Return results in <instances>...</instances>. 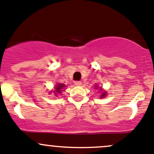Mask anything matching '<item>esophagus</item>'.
Here are the masks:
<instances>
[{
  "instance_id": "esophagus-1",
  "label": "esophagus",
  "mask_w": 154,
  "mask_h": 154,
  "mask_svg": "<svg viewBox=\"0 0 154 154\" xmlns=\"http://www.w3.org/2000/svg\"><path fill=\"white\" fill-rule=\"evenodd\" d=\"M75 85H77V86H80V85H82V82H81L80 81H75Z\"/></svg>"
}]
</instances>
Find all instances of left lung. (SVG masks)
I'll return each instance as SVG.
<instances>
[{
  "instance_id": "8db88e82",
  "label": "left lung",
  "mask_w": 154,
  "mask_h": 154,
  "mask_svg": "<svg viewBox=\"0 0 154 154\" xmlns=\"http://www.w3.org/2000/svg\"><path fill=\"white\" fill-rule=\"evenodd\" d=\"M105 96H106V94H105V93H103V94H102V97H104Z\"/></svg>"
}]
</instances>
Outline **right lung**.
Here are the masks:
<instances>
[{
  "instance_id": "obj_1",
  "label": "right lung",
  "mask_w": 154,
  "mask_h": 154,
  "mask_svg": "<svg viewBox=\"0 0 154 154\" xmlns=\"http://www.w3.org/2000/svg\"><path fill=\"white\" fill-rule=\"evenodd\" d=\"M65 85H63V84H58V85L56 86L55 89V92H54V94H55V96H57V94H60V93H61V89L63 88H64Z\"/></svg>"
}]
</instances>
